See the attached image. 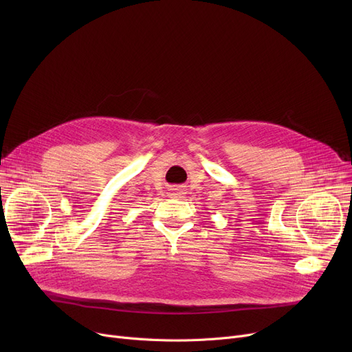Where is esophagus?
I'll return each instance as SVG.
<instances>
[{"mask_svg":"<svg viewBox=\"0 0 352 352\" xmlns=\"http://www.w3.org/2000/svg\"><path fill=\"white\" fill-rule=\"evenodd\" d=\"M173 197H181L184 192H182V190L181 188H173V191L170 192Z\"/></svg>","mask_w":352,"mask_h":352,"instance_id":"1","label":"esophagus"}]
</instances>
